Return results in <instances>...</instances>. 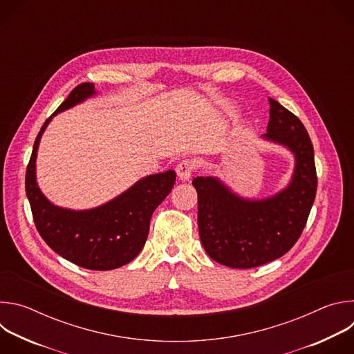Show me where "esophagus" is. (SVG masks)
Listing matches in <instances>:
<instances>
[{
    "instance_id": "34e87169",
    "label": "esophagus",
    "mask_w": 354,
    "mask_h": 354,
    "mask_svg": "<svg viewBox=\"0 0 354 354\" xmlns=\"http://www.w3.org/2000/svg\"><path fill=\"white\" fill-rule=\"evenodd\" d=\"M194 171V164L193 161L190 160H183L180 161L178 165H176V174H178V178L185 182V180H189L192 178V174Z\"/></svg>"
}]
</instances>
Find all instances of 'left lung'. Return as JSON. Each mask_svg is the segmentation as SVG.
I'll return each mask as SVG.
<instances>
[{"instance_id": "obj_1", "label": "left lung", "mask_w": 354, "mask_h": 354, "mask_svg": "<svg viewBox=\"0 0 354 354\" xmlns=\"http://www.w3.org/2000/svg\"><path fill=\"white\" fill-rule=\"evenodd\" d=\"M269 123L263 140L286 147L294 156L288 185L265 198L232 192L217 176H197V224L207 255L228 268L250 269L279 259L304 230L317 194L314 147L301 120L269 97Z\"/></svg>"}]
</instances>
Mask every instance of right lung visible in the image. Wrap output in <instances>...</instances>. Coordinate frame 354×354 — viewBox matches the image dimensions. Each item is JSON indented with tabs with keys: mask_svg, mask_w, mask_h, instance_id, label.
<instances>
[{
	"mask_svg": "<svg viewBox=\"0 0 354 354\" xmlns=\"http://www.w3.org/2000/svg\"><path fill=\"white\" fill-rule=\"evenodd\" d=\"M96 95L95 85L75 86L68 97L41 126L26 168L25 189L35 225L56 254L91 270H112L131 262L144 246L154 210L171 193L176 174L169 169L137 180L118 197L88 210L53 205L36 180V158L41 134L57 115Z\"/></svg>",
	"mask_w": 354,
	"mask_h": 354,
	"instance_id": "add662e5",
	"label": "right lung"
}]
</instances>
